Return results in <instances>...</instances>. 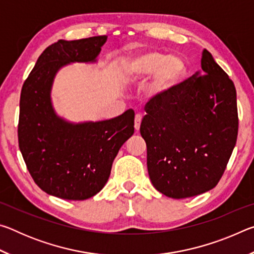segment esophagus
I'll list each match as a JSON object with an SVG mask.
<instances>
[{"mask_svg":"<svg viewBox=\"0 0 254 254\" xmlns=\"http://www.w3.org/2000/svg\"><path fill=\"white\" fill-rule=\"evenodd\" d=\"M141 121H142V115H141L140 113L135 114V119H134V127L136 131L140 130V124H141Z\"/></svg>","mask_w":254,"mask_h":254,"instance_id":"34e87169","label":"esophagus"}]
</instances>
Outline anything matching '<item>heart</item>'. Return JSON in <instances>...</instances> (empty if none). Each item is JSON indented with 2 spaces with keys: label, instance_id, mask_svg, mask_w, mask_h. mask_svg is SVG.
Returning a JSON list of instances; mask_svg holds the SVG:
<instances>
[{
  "label": "heart",
  "instance_id": "1",
  "mask_svg": "<svg viewBox=\"0 0 254 254\" xmlns=\"http://www.w3.org/2000/svg\"><path fill=\"white\" fill-rule=\"evenodd\" d=\"M187 64L179 56H169L159 50L141 51L127 58L121 66L123 79L139 84L150 78L148 88L153 96L168 95L187 75Z\"/></svg>",
  "mask_w": 254,
  "mask_h": 254
}]
</instances>
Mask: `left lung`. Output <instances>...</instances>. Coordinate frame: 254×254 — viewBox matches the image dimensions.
I'll use <instances>...</instances> for the list:
<instances>
[{
  "label": "left lung",
  "mask_w": 254,
  "mask_h": 254,
  "mask_svg": "<svg viewBox=\"0 0 254 254\" xmlns=\"http://www.w3.org/2000/svg\"><path fill=\"white\" fill-rule=\"evenodd\" d=\"M201 69L144 107L140 133L147 143L149 177L171 198L200 195L216 186L238 139L233 81L206 49Z\"/></svg>",
  "instance_id": "8db88e82"
}]
</instances>
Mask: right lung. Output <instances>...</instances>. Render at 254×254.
<instances>
[{"instance_id": "add662e5", "label": "right lung", "mask_w": 254, "mask_h": 254, "mask_svg": "<svg viewBox=\"0 0 254 254\" xmlns=\"http://www.w3.org/2000/svg\"><path fill=\"white\" fill-rule=\"evenodd\" d=\"M106 36L58 40L46 48L25 79L20 96L19 148L34 183L68 200L96 195L110 177L120 148L134 133V111L98 122L71 123L56 114L51 87L60 68L95 63Z\"/></svg>"}]
</instances>
